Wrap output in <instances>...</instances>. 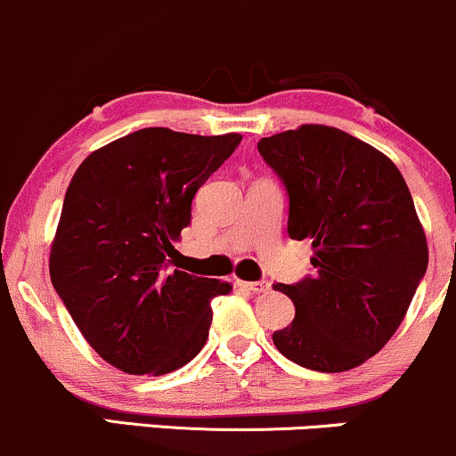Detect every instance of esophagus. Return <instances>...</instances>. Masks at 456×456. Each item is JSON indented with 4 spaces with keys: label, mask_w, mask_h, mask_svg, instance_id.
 Here are the masks:
<instances>
[{
    "label": "esophagus",
    "mask_w": 456,
    "mask_h": 456,
    "mask_svg": "<svg viewBox=\"0 0 456 456\" xmlns=\"http://www.w3.org/2000/svg\"><path fill=\"white\" fill-rule=\"evenodd\" d=\"M238 285L246 291H253V294H268L270 291L268 281H238Z\"/></svg>",
    "instance_id": "esophagus-1"
}]
</instances>
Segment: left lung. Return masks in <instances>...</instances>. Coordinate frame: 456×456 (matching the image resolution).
Returning <instances> with one entry per match:
<instances>
[{"label":"left lung","instance_id":"1","mask_svg":"<svg viewBox=\"0 0 456 456\" xmlns=\"http://www.w3.org/2000/svg\"><path fill=\"white\" fill-rule=\"evenodd\" d=\"M257 148L289 195V238L311 240L315 268L274 285L294 300L296 317L272 341L311 370L360 366L390 341L427 272L410 188L388 156L332 126L305 124Z\"/></svg>","mask_w":456,"mask_h":456}]
</instances>
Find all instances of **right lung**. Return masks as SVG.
Listing matches in <instances>:
<instances>
[{"label": "right lung", "instance_id": "add662e5", "mask_svg": "<svg viewBox=\"0 0 456 456\" xmlns=\"http://www.w3.org/2000/svg\"><path fill=\"white\" fill-rule=\"evenodd\" d=\"M218 137L143 128L92 151L72 175L49 272L92 349L130 375H165L208 341L210 300L229 282L171 270L195 192L238 148Z\"/></svg>", "mask_w": 456, "mask_h": 456}]
</instances>
